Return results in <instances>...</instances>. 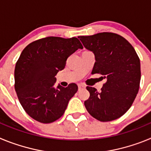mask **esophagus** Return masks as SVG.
<instances>
[{
    "label": "esophagus",
    "instance_id": "esophagus-1",
    "mask_svg": "<svg viewBox=\"0 0 151 151\" xmlns=\"http://www.w3.org/2000/svg\"><path fill=\"white\" fill-rule=\"evenodd\" d=\"M78 90H82V89L85 88V85H83V84H79V85H78Z\"/></svg>",
    "mask_w": 151,
    "mask_h": 151
}]
</instances>
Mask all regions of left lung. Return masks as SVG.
<instances>
[{
    "label": "left lung",
    "mask_w": 151,
    "mask_h": 151,
    "mask_svg": "<svg viewBox=\"0 0 151 151\" xmlns=\"http://www.w3.org/2000/svg\"><path fill=\"white\" fill-rule=\"evenodd\" d=\"M78 38L95 57L91 74H101L106 78L101 91L86 88L90 97L85 101V108L101 122L116 119L129 110L139 90V57L129 41L115 33L101 32Z\"/></svg>",
    "instance_id": "obj_1"
}]
</instances>
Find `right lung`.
<instances>
[{
    "mask_svg": "<svg viewBox=\"0 0 151 151\" xmlns=\"http://www.w3.org/2000/svg\"><path fill=\"white\" fill-rule=\"evenodd\" d=\"M79 48L83 47L75 37H47L30 43L21 53L16 63L14 86L24 110L35 120L50 123L63 115L78 86L71 83L66 88H54L55 76Z\"/></svg>",
    "mask_w": 151,
    "mask_h": 151,
    "instance_id": "1",
    "label": "right lung"
}]
</instances>
